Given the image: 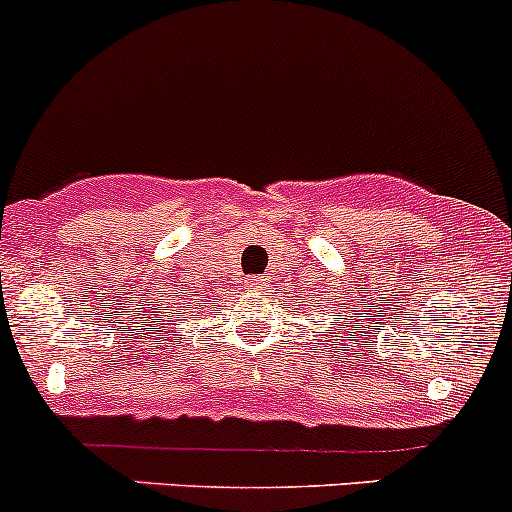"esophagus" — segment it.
I'll return each instance as SVG.
<instances>
[{
    "instance_id": "obj_1",
    "label": "esophagus",
    "mask_w": 512,
    "mask_h": 512,
    "mask_svg": "<svg viewBox=\"0 0 512 512\" xmlns=\"http://www.w3.org/2000/svg\"><path fill=\"white\" fill-rule=\"evenodd\" d=\"M249 283H251V288H254V291H263V288H266V278H261V276L249 278Z\"/></svg>"
}]
</instances>
